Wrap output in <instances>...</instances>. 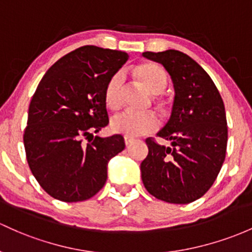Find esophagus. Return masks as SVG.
Masks as SVG:
<instances>
[{
    "mask_svg": "<svg viewBox=\"0 0 252 252\" xmlns=\"http://www.w3.org/2000/svg\"><path fill=\"white\" fill-rule=\"evenodd\" d=\"M124 142H125V145H126V147H129V145H131V143L133 142V139H132V138L125 137V139H124Z\"/></svg>",
    "mask_w": 252,
    "mask_h": 252,
    "instance_id": "34e87169",
    "label": "esophagus"
}]
</instances>
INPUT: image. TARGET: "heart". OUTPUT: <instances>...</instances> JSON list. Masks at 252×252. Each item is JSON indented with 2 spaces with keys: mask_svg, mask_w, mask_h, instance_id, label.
<instances>
[{
  "mask_svg": "<svg viewBox=\"0 0 252 252\" xmlns=\"http://www.w3.org/2000/svg\"><path fill=\"white\" fill-rule=\"evenodd\" d=\"M136 74L140 82L153 94H158L166 90L168 85V75L162 66L158 63H143L136 68ZM125 91V73L119 71L114 73L105 84L104 102L110 109H116L123 103ZM156 103L163 109L164 103L156 98ZM113 132L125 137H139L151 133L158 128V119L154 113H134L124 110L118 113L110 120Z\"/></svg>",
  "mask_w": 252,
  "mask_h": 252,
  "instance_id": "b5f03b06",
  "label": "heart"
}]
</instances>
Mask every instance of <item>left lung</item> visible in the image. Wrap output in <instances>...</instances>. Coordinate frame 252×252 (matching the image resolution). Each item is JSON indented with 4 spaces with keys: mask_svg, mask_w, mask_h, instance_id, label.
Masks as SVG:
<instances>
[{
    "mask_svg": "<svg viewBox=\"0 0 252 252\" xmlns=\"http://www.w3.org/2000/svg\"><path fill=\"white\" fill-rule=\"evenodd\" d=\"M158 62L174 83L172 115L158 136L172 147L159 145L153 137L140 164L145 189L155 198L188 204L201 198L214 184L226 158L227 127L224 104L207 72L178 50L143 53Z\"/></svg>",
    "mask_w": 252,
    "mask_h": 252,
    "instance_id": "obj_1",
    "label": "left lung"
}]
</instances>
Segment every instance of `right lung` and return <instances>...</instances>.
<instances>
[{
    "label": "right lung",
    "instance_id": "1",
    "mask_svg": "<svg viewBox=\"0 0 252 252\" xmlns=\"http://www.w3.org/2000/svg\"><path fill=\"white\" fill-rule=\"evenodd\" d=\"M127 60L124 51L84 45L56 61L37 86L24 145L32 174L55 199L94 197L104 186L109 159L125 149L121 134L94 133L109 123L105 84Z\"/></svg>",
    "mask_w": 252,
    "mask_h": 252
}]
</instances>
